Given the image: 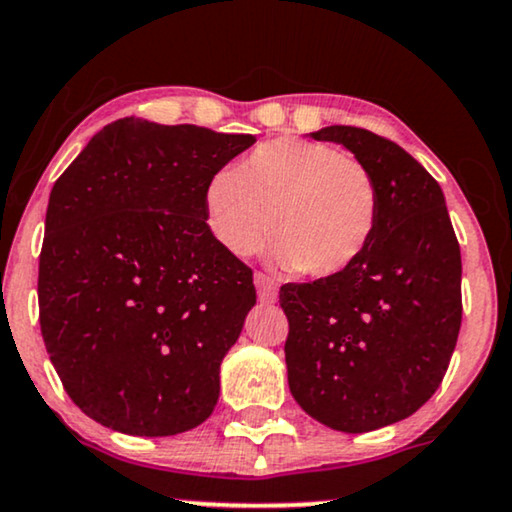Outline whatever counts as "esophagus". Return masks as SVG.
I'll list each match as a JSON object with an SVG mask.
<instances>
[{
    "label": "esophagus",
    "mask_w": 512,
    "mask_h": 512,
    "mask_svg": "<svg viewBox=\"0 0 512 512\" xmlns=\"http://www.w3.org/2000/svg\"><path fill=\"white\" fill-rule=\"evenodd\" d=\"M255 288L257 295H260V302H276V290L278 286L274 283V278H269L267 274H255Z\"/></svg>",
    "instance_id": "1"
}]
</instances>
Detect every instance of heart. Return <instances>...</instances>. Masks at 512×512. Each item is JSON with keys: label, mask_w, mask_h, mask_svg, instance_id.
Returning <instances> with one entry per match:
<instances>
[{"label": "heart", "mask_w": 512, "mask_h": 512, "mask_svg": "<svg viewBox=\"0 0 512 512\" xmlns=\"http://www.w3.org/2000/svg\"><path fill=\"white\" fill-rule=\"evenodd\" d=\"M205 222L234 257L269 238L283 269L338 276L364 255L380 215V193L359 158L321 141L274 139L234 172L222 170L203 193Z\"/></svg>", "instance_id": "b5f03b06"}]
</instances>
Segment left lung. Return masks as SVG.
Masks as SVG:
<instances>
[{
	"label": "left lung",
	"mask_w": 512,
	"mask_h": 512,
	"mask_svg": "<svg viewBox=\"0 0 512 512\" xmlns=\"http://www.w3.org/2000/svg\"><path fill=\"white\" fill-rule=\"evenodd\" d=\"M309 137L352 151L380 193L375 234L352 267L278 293L290 394L326 428L357 435L437 392L461 331V248L442 189L404 148L347 125Z\"/></svg>",
	"instance_id": "8db88e82"
}]
</instances>
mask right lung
<instances>
[{
    "label": "right lung",
    "mask_w": 512,
    "mask_h": 512,
    "mask_svg": "<svg viewBox=\"0 0 512 512\" xmlns=\"http://www.w3.org/2000/svg\"><path fill=\"white\" fill-rule=\"evenodd\" d=\"M252 134L122 118L49 196L40 326L68 397L106 428L170 437L210 418L257 293L205 222L208 181Z\"/></svg>",
    "instance_id": "add662e5"
}]
</instances>
